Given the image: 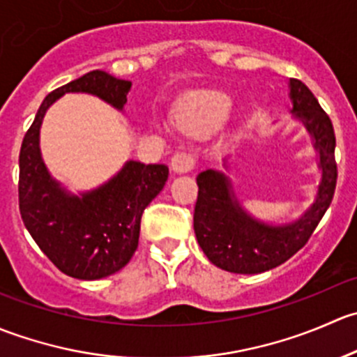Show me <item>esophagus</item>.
I'll return each instance as SVG.
<instances>
[{"instance_id": "34e87169", "label": "esophagus", "mask_w": 357, "mask_h": 357, "mask_svg": "<svg viewBox=\"0 0 357 357\" xmlns=\"http://www.w3.org/2000/svg\"><path fill=\"white\" fill-rule=\"evenodd\" d=\"M195 167V155L190 152H179L171 158V169L176 174H186Z\"/></svg>"}]
</instances>
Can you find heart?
Masks as SVG:
<instances>
[{"instance_id": "1", "label": "heart", "mask_w": 357, "mask_h": 357, "mask_svg": "<svg viewBox=\"0 0 357 357\" xmlns=\"http://www.w3.org/2000/svg\"><path fill=\"white\" fill-rule=\"evenodd\" d=\"M231 107V96L222 91L192 93L176 107V124L188 132H212L225 124Z\"/></svg>"}]
</instances>
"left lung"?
Here are the masks:
<instances>
[{"label": "left lung", "instance_id": "obj_1", "mask_svg": "<svg viewBox=\"0 0 357 357\" xmlns=\"http://www.w3.org/2000/svg\"><path fill=\"white\" fill-rule=\"evenodd\" d=\"M289 89L291 117L302 122L318 155L321 179L316 197L297 219L273 225L254 218L243 207L229 176L215 169L202 171L197 176L199 197L193 229L208 261L225 271L257 275L289 261L307 243L332 204L337 185L332 121L304 82L290 79ZM225 167L229 169L228 158H225Z\"/></svg>", "mask_w": 357, "mask_h": 357}]
</instances>
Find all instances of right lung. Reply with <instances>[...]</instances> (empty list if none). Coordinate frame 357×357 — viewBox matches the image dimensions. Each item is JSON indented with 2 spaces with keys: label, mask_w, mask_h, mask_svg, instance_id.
Masks as SVG:
<instances>
[{
  "label": "right lung",
  "mask_w": 357,
  "mask_h": 357,
  "mask_svg": "<svg viewBox=\"0 0 357 357\" xmlns=\"http://www.w3.org/2000/svg\"><path fill=\"white\" fill-rule=\"evenodd\" d=\"M129 91L131 81L103 70L88 72L50 93L24 136L19 157L20 215L46 257L72 278H105L131 261L138 248L143 211L164 188L169 169L164 164L128 160L109 181L88 192L72 193L50 174L43 160V119L66 93L98 96L124 112Z\"/></svg>",
  "instance_id": "add662e5"
}]
</instances>
